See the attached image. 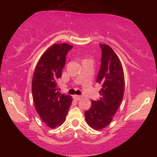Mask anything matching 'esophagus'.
Here are the masks:
<instances>
[{"label": "esophagus", "mask_w": 157, "mask_h": 157, "mask_svg": "<svg viewBox=\"0 0 157 157\" xmlns=\"http://www.w3.org/2000/svg\"><path fill=\"white\" fill-rule=\"evenodd\" d=\"M82 95H73V99L75 100H79L80 99H82Z\"/></svg>", "instance_id": "1"}]
</instances>
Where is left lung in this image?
Masks as SVG:
<instances>
[{
	"instance_id": "8db88e82",
	"label": "left lung",
	"mask_w": 157,
	"mask_h": 157,
	"mask_svg": "<svg viewBox=\"0 0 157 157\" xmlns=\"http://www.w3.org/2000/svg\"><path fill=\"white\" fill-rule=\"evenodd\" d=\"M102 50L100 69L96 81L102 84L100 100L91 101V107L84 113L89 125L100 130L109 124L123 100L124 72L121 60L111 48L100 44Z\"/></svg>"
}]
</instances>
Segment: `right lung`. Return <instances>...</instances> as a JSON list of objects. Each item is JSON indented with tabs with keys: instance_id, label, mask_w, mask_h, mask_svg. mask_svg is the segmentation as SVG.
Returning <instances> with one entry per match:
<instances>
[{
	"instance_id": "add662e5",
	"label": "right lung",
	"mask_w": 157,
	"mask_h": 157,
	"mask_svg": "<svg viewBox=\"0 0 157 157\" xmlns=\"http://www.w3.org/2000/svg\"><path fill=\"white\" fill-rule=\"evenodd\" d=\"M73 46L53 44L39 59L34 70L32 93L36 112L48 127L62 125L72 102L71 95L57 91L58 79L62 77L66 56Z\"/></svg>"
}]
</instances>
